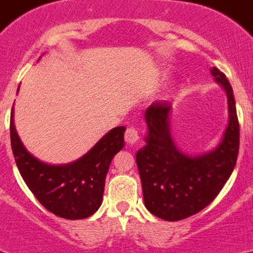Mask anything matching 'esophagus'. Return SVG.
Instances as JSON below:
<instances>
[{
    "label": "esophagus",
    "mask_w": 253,
    "mask_h": 253,
    "mask_svg": "<svg viewBox=\"0 0 253 253\" xmlns=\"http://www.w3.org/2000/svg\"><path fill=\"white\" fill-rule=\"evenodd\" d=\"M125 142L130 144V146H135L138 143V139H139V134L134 128H128L126 131H125Z\"/></svg>",
    "instance_id": "esophagus-1"
}]
</instances>
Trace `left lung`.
Masks as SVG:
<instances>
[{
    "mask_svg": "<svg viewBox=\"0 0 253 253\" xmlns=\"http://www.w3.org/2000/svg\"><path fill=\"white\" fill-rule=\"evenodd\" d=\"M227 92L229 122L215 149L202 156L182 153L171 137L169 102H154L144 113L146 146L137 152L144 205L153 215L176 222L213 202L233 172L240 149V124L233 90L216 67L210 69Z\"/></svg>",
    "mask_w": 253,
    "mask_h": 253,
    "instance_id": "8db88e82",
    "label": "left lung"
}]
</instances>
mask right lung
I'll use <instances>...</instances> for the list:
<instances>
[{"instance_id": "1", "label": "right lung", "mask_w": 253, "mask_h": 253, "mask_svg": "<svg viewBox=\"0 0 253 253\" xmlns=\"http://www.w3.org/2000/svg\"><path fill=\"white\" fill-rule=\"evenodd\" d=\"M125 129H111L81 158L55 166L26 151L13 124V106L11 110V147L17 169L40 204L64 219H84L99 209L111 161L124 147Z\"/></svg>"}]
</instances>
